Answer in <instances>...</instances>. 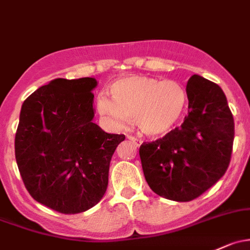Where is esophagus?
I'll list each match as a JSON object with an SVG mask.
<instances>
[{"mask_svg": "<svg viewBox=\"0 0 250 250\" xmlns=\"http://www.w3.org/2000/svg\"><path fill=\"white\" fill-rule=\"evenodd\" d=\"M127 139H128V140H130V141H132V143L134 144V145H136V146H140L141 145V144H143V141H141L140 140V139H138V138H135V136H132V135H128L127 136Z\"/></svg>", "mask_w": 250, "mask_h": 250, "instance_id": "obj_1", "label": "esophagus"}]
</instances>
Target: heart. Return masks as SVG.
I'll return each instance as SVG.
<instances>
[{
    "instance_id": "heart-1",
    "label": "heart",
    "mask_w": 250,
    "mask_h": 250,
    "mask_svg": "<svg viewBox=\"0 0 250 250\" xmlns=\"http://www.w3.org/2000/svg\"><path fill=\"white\" fill-rule=\"evenodd\" d=\"M112 97L99 93L96 106L105 122L122 128L129 118L145 135L159 138L170 133L183 116L187 92L177 81L132 75L115 81Z\"/></svg>"
}]
</instances>
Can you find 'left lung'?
<instances>
[{
    "instance_id": "obj_1",
    "label": "left lung",
    "mask_w": 250,
    "mask_h": 250,
    "mask_svg": "<svg viewBox=\"0 0 250 250\" xmlns=\"http://www.w3.org/2000/svg\"><path fill=\"white\" fill-rule=\"evenodd\" d=\"M187 97L181 127L139 151L149 188L173 201L194 200L223 177L235 136L232 114L217 83L194 74Z\"/></svg>"
}]
</instances>
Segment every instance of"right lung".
<instances>
[{
	"label": "right lung",
	"instance_id": "obj_1",
	"mask_svg": "<svg viewBox=\"0 0 250 250\" xmlns=\"http://www.w3.org/2000/svg\"><path fill=\"white\" fill-rule=\"evenodd\" d=\"M94 78L54 79L21 106L15 159L26 189L60 213L85 212L104 196L123 134L93 123Z\"/></svg>",
	"mask_w": 250,
	"mask_h": 250
}]
</instances>
